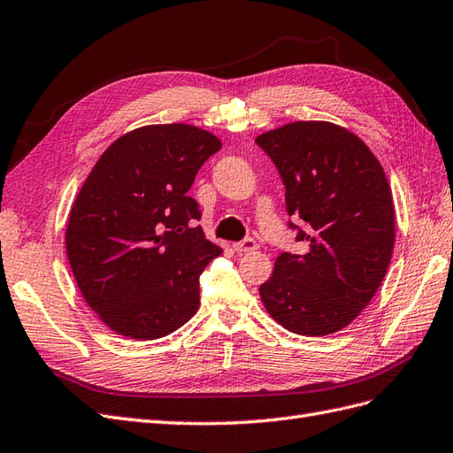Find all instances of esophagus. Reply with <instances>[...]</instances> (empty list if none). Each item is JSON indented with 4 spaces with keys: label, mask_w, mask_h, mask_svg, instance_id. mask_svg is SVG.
<instances>
[{
    "label": "esophagus",
    "mask_w": 453,
    "mask_h": 453,
    "mask_svg": "<svg viewBox=\"0 0 453 453\" xmlns=\"http://www.w3.org/2000/svg\"><path fill=\"white\" fill-rule=\"evenodd\" d=\"M234 250H235L237 254L254 252V250H257V242H256L254 239H244V241H241V242H235V244H234Z\"/></svg>",
    "instance_id": "esophagus-1"
}]
</instances>
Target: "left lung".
I'll return each mask as SVG.
<instances>
[{
  "label": "left lung",
  "mask_w": 453,
  "mask_h": 453,
  "mask_svg": "<svg viewBox=\"0 0 453 453\" xmlns=\"http://www.w3.org/2000/svg\"><path fill=\"white\" fill-rule=\"evenodd\" d=\"M280 173L287 211L303 219L302 254L282 252L260 298L300 335L340 332L376 296L395 249V204L381 163L355 133L294 121L256 136Z\"/></svg>",
  "instance_id": "8db88e82"
}]
</instances>
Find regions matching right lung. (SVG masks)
<instances>
[{
  "instance_id": "obj_1",
  "label": "right lung",
  "mask_w": 453,
  "mask_h": 453,
  "mask_svg": "<svg viewBox=\"0 0 453 453\" xmlns=\"http://www.w3.org/2000/svg\"><path fill=\"white\" fill-rule=\"evenodd\" d=\"M222 148L196 125H144L113 140L72 204L66 254L87 305L115 334L157 340L197 313L199 275L222 249L188 196Z\"/></svg>"
}]
</instances>
